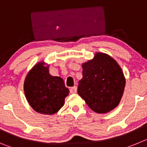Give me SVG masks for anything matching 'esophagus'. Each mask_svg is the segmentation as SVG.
I'll list each match as a JSON object with an SVG mask.
<instances>
[{
    "mask_svg": "<svg viewBox=\"0 0 147 147\" xmlns=\"http://www.w3.org/2000/svg\"><path fill=\"white\" fill-rule=\"evenodd\" d=\"M69 91H70V93L71 94L76 93V92H77V87H76V86H73V87L70 88Z\"/></svg>",
    "mask_w": 147,
    "mask_h": 147,
    "instance_id": "1",
    "label": "esophagus"
}]
</instances>
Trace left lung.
Masks as SVG:
<instances>
[{"mask_svg": "<svg viewBox=\"0 0 147 147\" xmlns=\"http://www.w3.org/2000/svg\"><path fill=\"white\" fill-rule=\"evenodd\" d=\"M83 78L78 94L97 113H106L118 106L123 94L125 78L122 69L107 54L97 53L82 65Z\"/></svg>", "mask_w": 147, "mask_h": 147, "instance_id": "left-lung-1", "label": "left lung"}]
</instances>
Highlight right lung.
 Returning a JSON list of instances; mask_svg holds the SVG:
<instances>
[{
  "label": "right lung",
  "mask_w": 147,
  "mask_h": 147,
  "mask_svg": "<svg viewBox=\"0 0 147 147\" xmlns=\"http://www.w3.org/2000/svg\"><path fill=\"white\" fill-rule=\"evenodd\" d=\"M28 102L35 111L53 115L63 106L69 93L61 77L52 76L43 63L34 65L26 76L24 84Z\"/></svg>",
  "instance_id": "obj_1"
}]
</instances>
